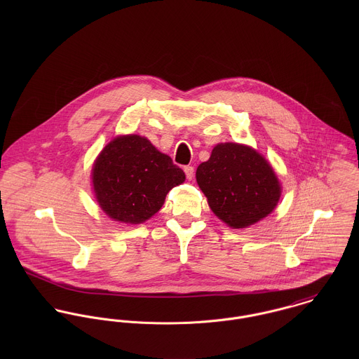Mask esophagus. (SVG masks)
Returning <instances> with one entry per match:
<instances>
[{"instance_id":"obj_1","label":"esophagus","mask_w":359,"mask_h":359,"mask_svg":"<svg viewBox=\"0 0 359 359\" xmlns=\"http://www.w3.org/2000/svg\"><path fill=\"white\" fill-rule=\"evenodd\" d=\"M184 171H185V175H187L188 180H192V178H194L195 170H194L192 165H185V167H184Z\"/></svg>"}]
</instances>
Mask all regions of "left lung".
Masks as SVG:
<instances>
[{
  "mask_svg": "<svg viewBox=\"0 0 359 359\" xmlns=\"http://www.w3.org/2000/svg\"><path fill=\"white\" fill-rule=\"evenodd\" d=\"M196 181L211 211L233 229L248 228L265 218L282 194L265 157L235 142L214 147L210 158L199 164Z\"/></svg>",
  "mask_w": 359,
  "mask_h": 359,
  "instance_id": "left-lung-1",
  "label": "left lung"
}]
</instances>
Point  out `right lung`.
<instances>
[{
  "label": "right lung",
  "mask_w": 359,
  "mask_h": 359,
  "mask_svg": "<svg viewBox=\"0 0 359 359\" xmlns=\"http://www.w3.org/2000/svg\"><path fill=\"white\" fill-rule=\"evenodd\" d=\"M97 202L114 221L141 224L154 215L165 195L185 181L170 156L158 152L141 135L110 141L93 167Z\"/></svg>",
  "instance_id": "obj_1"
}]
</instances>
